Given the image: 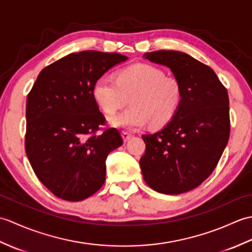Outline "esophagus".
<instances>
[{
	"label": "esophagus",
	"mask_w": 252,
	"mask_h": 252,
	"mask_svg": "<svg viewBox=\"0 0 252 252\" xmlns=\"http://www.w3.org/2000/svg\"><path fill=\"white\" fill-rule=\"evenodd\" d=\"M121 136H122V138H123V141L126 142V141H129L130 138L132 137V134H131V133H129V132L122 131V133H121Z\"/></svg>",
	"instance_id": "esophagus-1"
}]
</instances>
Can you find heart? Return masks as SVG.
I'll list each match as a JSON object with an SVG mask.
<instances>
[{
	"mask_svg": "<svg viewBox=\"0 0 252 252\" xmlns=\"http://www.w3.org/2000/svg\"><path fill=\"white\" fill-rule=\"evenodd\" d=\"M92 95L99 108L111 115L131 98V108L109 118L117 127L138 129L149 122L154 127L163 126L173 119L183 97L178 79L148 63H134L120 69L117 80L101 77L96 80Z\"/></svg>",
	"mask_w": 252,
	"mask_h": 252,
	"instance_id": "obj_1",
	"label": "heart"
}]
</instances>
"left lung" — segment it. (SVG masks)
<instances>
[{"label": "left lung", "mask_w": 252, "mask_h": 252, "mask_svg": "<svg viewBox=\"0 0 252 252\" xmlns=\"http://www.w3.org/2000/svg\"><path fill=\"white\" fill-rule=\"evenodd\" d=\"M145 60L170 68L183 88L180 108L167 126L142 135L143 178L154 190L179 195L199 186L220 160L229 137V100L212 69L185 53L155 51Z\"/></svg>", "instance_id": "left-lung-1"}]
</instances>
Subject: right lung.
<instances>
[{"label":"right lung","mask_w":252,"mask_h":252,"mask_svg":"<svg viewBox=\"0 0 252 252\" xmlns=\"http://www.w3.org/2000/svg\"><path fill=\"white\" fill-rule=\"evenodd\" d=\"M126 60L118 53H71L45 67L28 94L27 157L37 179L58 198L83 200L104 184L106 158L123 141L115 127L96 134L106 120L92 89Z\"/></svg>","instance_id":"obj_1"}]
</instances>
